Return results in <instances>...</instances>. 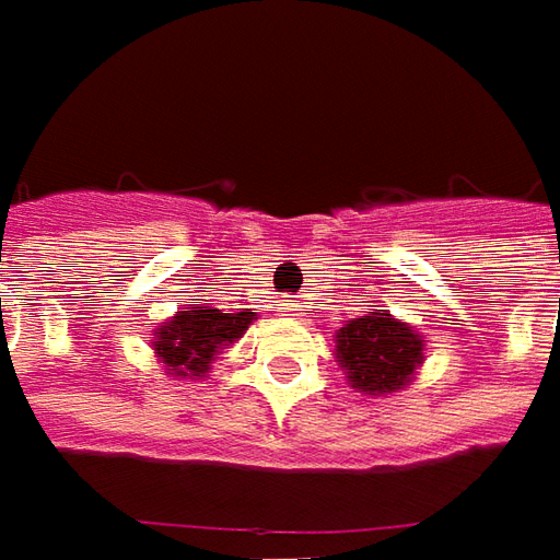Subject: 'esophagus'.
Returning <instances> with one entry per match:
<instances>
[{"label":"esophagus","mask_w":560,"mask_h":560,"mask_svg":"<svg viewBox=\"0 0 560 560\" xmlns=\"http://www.w3.org/2000/svg\"><path fill=\"white\" fill-rule=\"evenodd\" d=\"M283 311H289V314H292V311H299V305H292V302H287V305H283Z\"/></svg>","instance_id":"obj_1"}]
</instances>
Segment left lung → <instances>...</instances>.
<instances>
[{"instance_id":"1","label":"left lung","mask_w":560,"mask_h":560,"mask_svg":"<svg viewBox=\"0 0 560 560\" xmlns=\"http://www.w3.org/2000/svg\"><path fill=\"white\" fill-rule=\"evenodd\" d=\"M336 351L354 388L388 394L404 388L422 363V336L392 314L366 311L336 332Z\"/></svg>"}]
</instances>
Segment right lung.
Here are the masks:
<instances>
[{
    "label": "right lung",
    "mask_w": 560,
    "mask_h": 560,
    "mask_svg": "<svg viewBox=\"0 0 560 560\" xmlns=\"http://www.w3.org/2000/svg\"><path fill=\"white\" fill-rule=\"evenodd\" d=\"M255 320V311L240 307L236 314H221L219 307L202 305L197 311H178L168 324L153 332V351L175 376H200L209 370L221 345L236 341Z\"/></svg>",
    "instance_id": "add662e5"
}]
</instances>
